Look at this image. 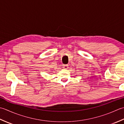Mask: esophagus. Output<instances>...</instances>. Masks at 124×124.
Listing matches in <instances>:
<instances>
[{
  "mask_svg": "<svg viewBox=\"0 0 124 124\" xmlns=\"http://www.w3.org/2000/svg\"><path fill=\"white\" fill-rule=\"evenodd\" d=\"M62 66L65 69H67L68 68H69V65H64Z\"/></svg>",
  "mask_w": 124,
  "mask_h": 124,
  "instance_id": "1",
  "label": "esophagus"
}]
</instances>
